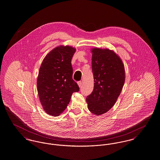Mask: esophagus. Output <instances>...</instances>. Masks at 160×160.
Instances as JSON below:
<instances>
[{"label":"esophagus","instance_id":"1","mask_svg":"<svg viewBox=\"0 0 160 160\" xmlns=\"http://www.w3.org/2000/svg\"><path fill=\"white\" fill-rule=\"evenodd\" d=\"M77 84H78V86H79L80 88H81L82 87V82H78L77 83Z\"/></svg>","mask_w":160,"mask_h":160}]
</instances>
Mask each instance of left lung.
<instances>
[{"mask_svg": "<svg viewBox=\"0 0 160 160\" xmlns=\"http://www.w3.org/2000/svg\"><path fill=\"white\" fill-rule=\"evenodd\" d=\"M90 51L95 83L86 102L90 111L98 116L114 105L125 82V69L122 59L114 51L98 48Z\"/></svg>", "mask_w": 160, "mask_h": 160, "instance_id": "1", "label": "left lung"}]
</instances>
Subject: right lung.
I'll list each match as a JSON object with an SVG mask.
<instances>
[{
    "label": "right lung",
    "mask_w": 160,
    "mask_h": 160,
    "mask_svg": "<svg viewBox=\"0 0 160 160\" xmlns=\"http://www.w3.org/2000/svg\"><path fill=\"white\" fill-rule=\"evenodd\" d=\"M76 48L60 45L49 52L38 71L37 89L45 112L57 117L67 108L73 92H78L72 79L71 59Z\"/></svg>",
    "instance_id": "obj_1"
}]
</instances>
